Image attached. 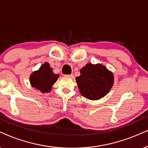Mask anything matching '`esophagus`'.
Returning <instances> with one entry per match:
<instances>
[{"instance_id": "esophagus-1", "label": "esophagus", "mask_w": 148, "mask_h": 148, "mask_svg": "<svg viewBox=\"0 0 148 148\" xmlns=\"http://www.w3.org/2000/svg\"><path fill=\"white\" fill-rule=\"evenodd\" d=\"M66 77H69V78H74V74H70V75H65Z\"/></svg>"}]
</instances>
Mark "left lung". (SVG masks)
<instances>
[{"label":"left lung","mask_w":148,"mask_h":148,"mask_svg":"<svg viewBox=\"0 0 148 148\" xmlns=\"http://www.w3.org/2000/svg\"><path fill=\"white\" fill-rule=\"evenodd\" d=\"M76 78L81 95L91 100L103 98L111 90L114 83L113 74L102 64L87 63Z\"/></svg>","instance_id":"obj_1"}]
</instances>
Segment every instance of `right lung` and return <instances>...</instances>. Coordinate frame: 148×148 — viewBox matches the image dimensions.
I'll return each mask as SVG.
<instances>
[{
	"label": "right lung",
	"mask_w": 148,
	"mask_h": 148,
	"mask_svg": "<svg viewBox=\"0 0 148 148\" xmlns=\"http://www.w3.org/2000/svg\"><path fill=\"white\" fill-rule=\"evenodd\" d=\"M59 74H54L48 63H44L38 70L35 71L30 76V83L33 87L42 93L50 92L52 86L55 83Z\"/></svg>",
	"instance_id": "1"
}]
</instances>
